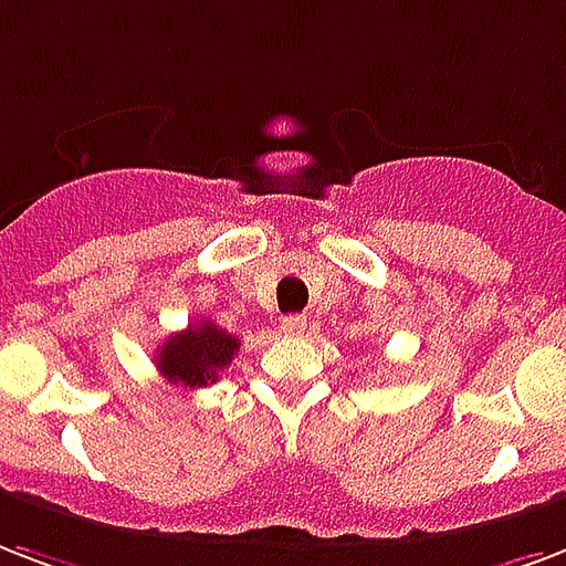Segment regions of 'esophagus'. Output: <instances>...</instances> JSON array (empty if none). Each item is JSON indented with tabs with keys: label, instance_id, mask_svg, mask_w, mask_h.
Masks as SVG:
<instances>
[{
	"label": "esophagus",
	"instance_id": "1",
	"mask_svg": "<svg viewBox=\"0 0 566 566\" xmlns=\"http://www.w3.org/2000/svg\"><path fill=\"white\" fill-rule=\"evenodd\" d=\"M305 329H308V317L305 314H287V317H282L284 335H302Z\"/></svg>",
	"mask_w": 566,
	"mask_h": 566
}]
</instances>
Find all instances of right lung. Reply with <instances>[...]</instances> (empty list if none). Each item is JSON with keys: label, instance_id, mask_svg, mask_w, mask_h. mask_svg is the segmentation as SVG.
<instances>
[{"label": "right lung", "instance_id": "1", "mask_svg": "<svg viewBox=\"0 0 566 566\" xmlns=\"http://www.w3.org/2000/svg\"><path fill=\"white\" fill-rule=\"evenodd\" d=\"M240 350V338L228 335L210 321L189 323L178 335H168L166 344L157 350L159 374L175 386L201 388L213 386L219 374L231 365Z\"/></svg>", "mask_w": 566, "mask_h": 566}]
</instances>
